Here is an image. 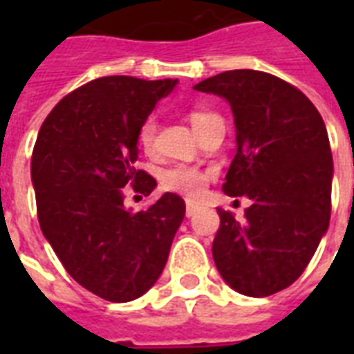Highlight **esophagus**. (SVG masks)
Here are the masks:
<instances>
[{
    "label": "esophagus",
    "instance_id": "obj_1",
    "mask_svg": "<svg viewBox=\"0 0 354 354\" xmlns=\"http://www.w3.org/2000/svg\"><path fill=\"white\" fill-rule=\"evenodd\" d=\"M196 211H198V205L196 204H193V202H187V204H185V215L187 216L196 215Z\"/></svg>",
    "mask_w": 354,
    "mask_h": 354
}]
</instances>
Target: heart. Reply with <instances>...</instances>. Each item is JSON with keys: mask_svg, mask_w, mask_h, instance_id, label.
I'll return each mask as SVG.
<instances>
[{"mask_svg": "<svg viewBox=\"0 0 354 354\" xmlns=\"http://www.w3.org/2000/svg\"><path fill=\"white\" fill-rule=\"evenodd\" d=\"M213 118H218L216 113L209 112V110H202V108H193L189 112V121L193 124V128L198 132L200 128L204 127L205 122L211 121ZM156 132H158V122L156 118H147L138 132V141L141 145V149L147 154H152L156 149ZM211 174L207 171H202L198 167L191 165H171L163 169L160 174L161 187L165 191H172V193L185 194L189 198H196L204 193L205 185L209 182Z\"/></svg>", "mask_w": 354, "mask_h": 354, "instance_id": "heart-1", "label": "heart"}]
</instances>
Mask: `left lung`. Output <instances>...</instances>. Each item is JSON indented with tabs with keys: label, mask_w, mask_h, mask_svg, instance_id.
I'll list each match as a JSON object with an SVG mask.
<instances>
[{
	"label": "left lung",
	"mask_w": 354,
	"mask_h": 354,
	"mask_svg": "<svg viewBox=\"0 0 354 354\" xmlns=\"http://www.w3.org/2000/svg\"><path fill=\"white\" fill-rule=\"evenodd\" d=\"M194 90L230 102L236 154L222 189L252 200L244 222L216 209V270L239 294L272 296L303 274L329 227L333 156L325 122L297 88L263 71H224Z\"/></svg>",
	"instance_id": "1"
}]
</instances>
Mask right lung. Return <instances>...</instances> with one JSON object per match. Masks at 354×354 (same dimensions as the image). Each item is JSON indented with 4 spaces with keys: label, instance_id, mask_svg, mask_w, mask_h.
<instances>
[{
    "label": "right lung",
    "instance_id": "add662e5",
    "mask_svg": "<svg viewBox=\"0 0 354 354\" xmlns=\"http://www.w3.org/2000/svg\"><path fill=\"white\" fill-rule=\"evenodd\" d=\"M176 82L91 80L53 108L36 138L30 180L41 233L66 272L106 301H132L154 285L185 216L174 193L138 213L122 194L127 183L154 191V178L133 169L138 132Z\"/></svg>",
    "mask_w": 354,
    "mask_h": 354
}]
</instances>
